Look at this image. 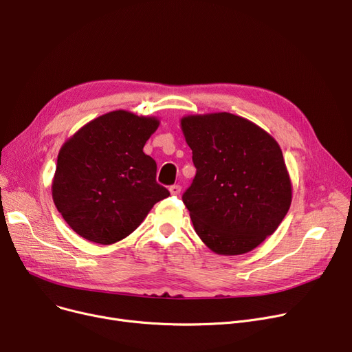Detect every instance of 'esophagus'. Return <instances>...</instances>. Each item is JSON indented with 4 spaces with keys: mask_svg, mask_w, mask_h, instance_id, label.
I'll use <instances>...</instances> for the list:
<instances>
[{
    "mask_svg": "<svg viewBox=\"0 0 352 352\" xmlns=\"http://www.w3.org/2000/svg\"><path fill=\"white\" fill-rule=\"evenodd\" d=\"M170 192H171V195H179L181 186H179V185H173V186H170Z\"/></svg>",
    "mask_w": 352,
    "mask_h": 352,
    "instance_id": "obj_1",
    "label": "esophagus"
}]
</instances>
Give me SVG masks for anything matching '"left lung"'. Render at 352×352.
Wrapping results in <instances>:
<instances>
[{
    "label": "left lung",
    "instance_id": "8db88e82",
    "mask_svg": "<svg viewBox=\"0 0 352 352\" xmlns=\"http://www.w3.org/2000/svg\"><path fill=\"white\" fill-rule=\"evenodd\" d=\"M195 178L182 195L197 235L217 254L259 246L292 204V179L276 140L245 117L221 111L181 119Z\"/></svg>",
    "mask_w": 352,
    "mask_h": 352
}]
</instances>
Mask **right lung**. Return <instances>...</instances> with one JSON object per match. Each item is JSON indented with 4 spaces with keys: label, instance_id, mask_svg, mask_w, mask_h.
I'll use <instances>...</instances> for the list:
<instances>
[{
    "label": "right lung",
    "instance_id": "add662e5",
    "mask_svg": "<svg viewBox=\"0 0 352 352\" xmlns=\"http://www.w3.org/2000/svg\"><path fill=\"white\" fill-rule=\"evenodd\" d=\"M160 120L127 110L102 114L69 137L58 154L52 199L86 241L111 245L170 195L155 181L157 164L143 148Z\"/></svg>",
    "mask_w": 352,
    "mask_h": 352
}]
</instances>
